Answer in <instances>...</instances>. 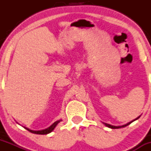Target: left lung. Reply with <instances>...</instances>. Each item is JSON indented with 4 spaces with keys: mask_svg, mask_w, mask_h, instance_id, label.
<instances>
[{
    "mask_svg": "<svg viewBox=\"0 0 151 151\" xmlns=\"http://www.w3.org/2000/svg\"><path fill=\"white\" fill-rule=\"evenodd\" d=\"M139 117H140V116H138L137 118H136V119H135V120H134V121H130V122L127 123V124L123 125V126H116H116H112V125L108 124H106V123H104V124L106 125V126H107V127H110V128H112V129H118V128H121V127H126V126H127V125L130 124H131V123H132L133 121H136V120H137V119L139 118Z\"/></svg>",
    "mask_w": 151,
    "mask_h": 151,
    "instance_id": "8db88e82",
    "label": "left lung"
}]
</instances>
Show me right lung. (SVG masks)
Listing matches in <instances>:
<instances>
[{"label":"right lung","mask_w":151,"mask_h":151,"mask_svg":"<svg viewBox=\"0 0 151 151\" xmlns=\"http://www.w3.org/2000/svg\"><path fill=\"white\" fill-rule=\"evenodd\" d=\"M60 120H59V121H55V122L54 123V124H53L51 125V126H50L49 127H48V128H47V129H45V130H30V129H28V128H26V127H25V129H27V130H28V131H30V132H31V133H33V134H49V133H50L52 131V130H54V128H55V127L57 126V125H58V124L59 122H60Z\"/></svg>","instance_id":"obj_1"}]
</instances>
